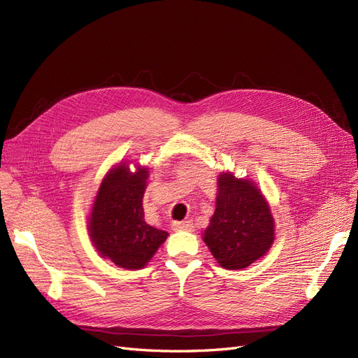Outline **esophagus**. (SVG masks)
Returning <instances> with one entry per match:
<instances>
[{
  "label": "esophagus",
  "mask_w": 358,
  "mask_h": 358,
  "mask_svg": "<svg viewBox=\"0 0 358 358\" xmlns=\"http://www.w3.org/2000/svg\"><path fill=\"white\" fill-rule=\"evenodd\" d=\"M173 230H176V231H191L192 230V227H194V224H192V221H178V222H173Z\"/></svg>",
  "instance_id": "1"
}]
</instances>
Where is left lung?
<instances>
[{"instance_id":"obj_1","label":"left lung","mask_w":358,"mask_h":358,"mask_svg":"<svg viewBox=\"0 0 358 358\" xmlns=\"http://www.w3.org/2000/svg\"><path fill=\"white\" fill-rule=\"evenodd\" d=\"M221 267L241 270L262 258L275 241V221L254 182L231 173L218 178L216 209L203 234Z\"/></svg>"}]
</instances>
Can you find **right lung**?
I'll return each mask as SVG.
<instances>
[{
  "instance_id": "right-lung-1",
  "label": "right lung",
  "mask_w": 358,
  "mask_h": 358,
  "mask_svg": "<svg viewBox=\"0 0 358 358\" xmlns=\"http://www.w3.org/2000/svg\"><path fill=\"white\" fill-rule=\"evenodd\" d=\"M149 171L131 173L125 162L103 179L90 215V236L100 255L122 268H142L154 257L169 233L145 221L143 194Z\"/></svg>"
}]
</instances>
